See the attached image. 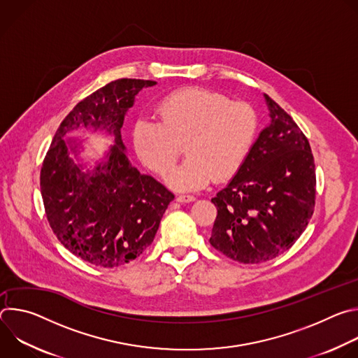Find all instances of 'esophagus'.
<instances>
[{
	"mask_svg": "<svg viewBox=\"0 0 358 358\" xmlns=\"http://www.w3.org/2000/svg\"><path fill=\"white\" fill-rule=\"evenodd\" d=\"M177 201L178 202H192V201H195V196L194 195H178Z\"/></svg>",
	"mask_w": 358,
	"mask_h": 358,
	"instance_id": "esophagus-1",
	"label": "esophagus"
}]
</instances>
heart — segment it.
I'll return each instance as SVG.
<instances>
[{
	"mask_svg": "<svg viewBox=\"0 0 358 358\" xmlns=\"http://www.w3.org/2000/svg\"><path fill=\"white\" fill-rule=\"evenodd\" d=\"M158 122L138 119L131 143L138 160L164 176L176 163L180 145L188 156L167 177L174 189H199L213 178L227 181L243 167L257 138L253 109L206 87H184L162 99Z\"/></svg>",
	"mask_w": 358,
	"mask_h": 358,
	"instance_id": "obj_1",
	"label": "heart"
}]
</instances>
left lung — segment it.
<instances>
[{
  "mask_svg": "<svg viewBox=\"0 0 358 358\" xmlns=\"http://www.w3.org/2000/svg\"><path fill=\"white\" fill-rule=\"evenodd\" d=\"M269 123L241 171L211 202L218 210L210 243L241 264L279 257L308 227L316 196L310 144L268 94Z\"/></svg>",
  "mask_w": 358,
  "mask_h": 358,
  "instance_id": "1",
  "label": "left lung"
}]
</instances>
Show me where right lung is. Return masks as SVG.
Returning a JSON list of instances; mask_svg holds the SVG:
<instances>
[{"mask_svg": "<svg viewBox=\"0 0 358 358\" xmlns=\"http://www.w3.org/2000/svg\"><path fill=\"white\" fill-rule=\"evenodd\" d=\"M155 80L117 79L73 108L57 130L41 169V194L48 222L75 257L100 268L136 259L155 239L174 199L163 184L131 166L122 126L137 93ZM105 131L115 141L87 168L80 159L83 141L75 129Z\"/></svg>", "mask_w": 358, "mask_h": 358, "instance_id": "1", "label": "right lung"}]
</instances>
